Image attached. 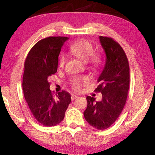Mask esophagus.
Listing matches in <instances>:
<instances>
[{
  "instance_id": "34e87169",
  "label": "esophagus",
  "mask_w": 155,
  "mask_h": 155,
  "mask_svg": "<svg viewBox=\"0 0 155 155\" xmlns=\"http://www.w3.org/2000/svg\"><path fill=\"white\" fill-rule=\"evenodd\" d=\"M77 97H78V96L77 95H76V94H72L71 95V99H72V100H76Z\"/></svg>"
}]
</instances>
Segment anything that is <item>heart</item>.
Instances as JSON below:
<instances>
[{
	"mask_svg": "<svg viewBox=\"0 0 155 155\" xmlns=\"http://www.w3.org/2000/svg\"><path fill=\"white\" fill-rule=\"evenodd\" d=\"M70 51L83 62H87L92 55L89 61L94 66H97L100 62V58L99 56L97 55H92L94 52L93 46L86 40L81 39L75 42L70 46ZM65 61H66V56L64 55H61L59 61V67L60 68L64 67ZM88 82V77H75L72 81V87L74 90L79 91L83 85H86Z\"/></svg>",
	"mask_w": 155,
	"mask_h": 155,
	"instance_id": "obj_1",
	"label": "heart"
}]
</instances>
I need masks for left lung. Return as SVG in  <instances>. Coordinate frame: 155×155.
Segmentation results:
<instances>
[{
    "label": "left lung",
    "mask_w": 155,
    "mask_h": 155,
    "mask_svg": "<svg viewBox=\"0 0 155 155\" xmlns=\"http://www.w3.org/2000/svg\"><path fill=\"white\" fill-rule=\"evenodd\" d=\"M99 38L106 61L95 91L102 94V100L96 101L94 97L87 96V107L83 114L93 127L104 130L115 122L125 105L129 88V66L124 50L117 42L110 37Z\"/></svg>",
    "instance_id": "left-lung-1"
}]
</instances>
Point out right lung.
Wrapping results in <instances>:
<instances>
[{"label":"right lung","mask_w":155,"mask_h":155,"mask_svg":"<svg viewBox=\"0 0 155 155\" xmlns=\"http://www.w3.org/2000/svg\"><path fill=\"white\" fill-rule=\"evenodd\" d=\"M69 38L49 37L33 46L25 63L22 90L33 116L45 127L55 126L63 120L71 96L63 91L53 96L48 78L57 72L61 47Z\"/></svg>","instance_id":"1"}]
</instances>
